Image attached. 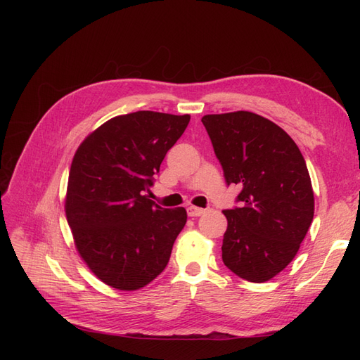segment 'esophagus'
<instances>
[{"label": "esophagus", "mask_w": 360, "mask_h": 360, "mask_svg": "<svg viewBox=\"0 0 360 360\" xmlns=\"http://www.w3.org/2000/svg\"><path fill=\"white\" fill-rule=\"evenodd\" d=\"M205 213V209H201V207H197V205H189L188 207V214L191 217H197V216H201Z\"/></svg>", "instance_id": "esophagus-1"}]
</instances>
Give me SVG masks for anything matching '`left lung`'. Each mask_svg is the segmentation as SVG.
Wrapping results in <instances>:
<instances>
[{"label": "left lung", "mask_w": 360, "mask_h": 360, "mask_svg": "<svg viewBox=\"0 0 360 360\" xmlns=\"http://www.w3.org/2000/svg\"><path fill=\"white\" fill-rule=\"evenodd\" d=\"M228 184L240 207L224 210V264L249 282H266L296 257L314 217L307 163L284 129L249 111L204 115Z\"/></svg>", "instance_id": "left-lung-1"}]
</instances>
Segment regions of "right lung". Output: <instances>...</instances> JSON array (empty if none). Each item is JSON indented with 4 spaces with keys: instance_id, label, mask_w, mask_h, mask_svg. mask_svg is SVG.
Returning <instances> with one entry per match:
<instances>
[{
    "instance_id": "obj_1",
    "label": "right lung",
    "mask_w": 360,
    "mask_h": 360,
    "mask_svg": "<svg viewBox=\"0 0 360 360\" xmlns=\"http://www.w3.org/2000/svg\"><path fill=\"white\" fill-rule=\"evenodd\" d=\"M189 120L155 111L118 115L76 150L68 222L81 258L106 285L139 290L167 267L188 214L183 207L163 209L146 192Z\"/></svg>"
}]
</instances>
